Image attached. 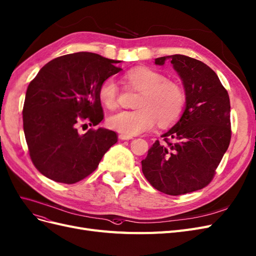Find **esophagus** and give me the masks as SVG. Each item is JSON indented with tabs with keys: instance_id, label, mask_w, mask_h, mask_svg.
<instances>
[{
	"instance_id": "obj_1",
	"label": "esophagus",
	"mask_w": 256,
	"mask_h": 256,
	"mask_svg": "<svg viewBox=\"0 0 256 256\" xmlns=\"http://www.w3.org/2000/svg\"><path fill=\"white\" fill-rule=\"evenodd\" d=\"M118 138H120V140H131V138H132L131 136H126V134H120V136H118Z\"/></svg>"
}]
</instances>
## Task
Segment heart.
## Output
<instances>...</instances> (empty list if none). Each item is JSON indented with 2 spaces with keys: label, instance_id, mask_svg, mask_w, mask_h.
Returning <instances> with one entry per match:
<instances>
[{
  "label": "heart",
  "instance_id": "b5f03b06",
  "mask_svg": "<svg viewBox=\"0 0 256 256\" xmlns=\"http://www.w3.org/2000/svg\"><path fill=\"white\" fill-rule=\"evenodd\" d=\"M124 78L129 86L140 91L136 102L138 109L112 114L108 118L110 128L132 136L150 130L156 122L158 126L168 127L180 120L186 96L179 84L148 66L131 68ZM98 98L108 109L116 108L118 86L112 77L100 84Z\"/></svg>",
  "mask_w": 256,
  "mask_h": 256
}]
</instances>
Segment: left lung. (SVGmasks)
Segmentation results:
<instances>
[{
	"label": "left lung",
	"instance_id": "obj_1",
	"mask_svg": "<svg viewBox=\"0 0 256 256\" xmlns=\"http://www.w3.org/2000/svg\"><path fill=\"white\" fill-rule=\"evenodd\" d=\"M167 58L180 75L186 107L180 120L156 140L142 161V172L152 186L179 196L204 188L213 180L230 145V98L216 73L200 60L184 55Z\"/></svg>",
	"mask_w": 256,
	"mask_h": 256
}]
</instances>
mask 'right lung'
<instances>
[{
  "label": "right lung",
  "mask_w": 256,
  "mask_h": 256,
  "mask_svg": "<svg viewBox=\"0 0 256 256\" xmlns=\"http://www.w3.org/2000/svg\"><path fill=\"white\" fill-rule=\"evenodd\" d=\"M120 61L94 52L60 56L44 66L30 82L23 106V129L30 160L46 178L74 184L90 176L116 132L96 126L104 118L98 98L102 80L120 71Z\"/></svg>",
  "instance_id": "1"
}]
</instances>
